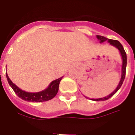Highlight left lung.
I'll return each instance as SVG.
<instances>
[{"mask_svg":"<svg viewBox=\"0 0 135 135\" xmlns=\"http://www.w3.org/2000/svg\"><path fill=\"white\" fill-rule=\"evenodd\" d=\"M97 38L99 40H100V42H103L106 41L108 40L109 42V43L110 45H113V46H115L116 48H118V49L120 51V53H121L122 57V76H121V80H120V82H119V84L118 85L117 88L115 89V90H114L112 93H111L110 95H109L108 96L105 97L103 98H99V99H91V100L95 101H105V100H108V99H109L110 97H112L114 94L116 93L118 90L120 89V88L121 87L122 84L123 83L124 80L125 78V75H126V64H127V59H126V53L125 52L123 46L121 45L120 42L116 40H111V39H108L107 38L104 36H97Z\"/></svg>","mask_w":135,"mask_h":135,"instance_id":"1","label":"left lung"}]
</instances>
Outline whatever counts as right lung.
I'll list each match as a JSON object with an SVG mask.
<instances>
[{
  "label": "right lung",
  "instance_id": "1",
  "mask_svg": "<svg viewBox=\"0 0 135 135\" xmlns=\"http://www.w3.org/2000/svg\"><path fill=\"white\" fill-rule=\"evenodd\" d=\"M6 76H7V80H8L9 85L11 86V88L17 94V95L23 100L30 101V102H43V101L52 99L57 95L58 90H59V82L63 78V77H61L59 79L53 80L50 84L48 88L42 90V91L38 92V93H27L24 90H22L17 86L15 84H13L12 81L9 79V76L7 73H6Z\"/></svg>",
  "mask_w": 135,
  "mask_h": 135
}]
</instances>
